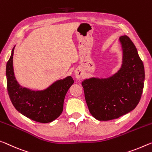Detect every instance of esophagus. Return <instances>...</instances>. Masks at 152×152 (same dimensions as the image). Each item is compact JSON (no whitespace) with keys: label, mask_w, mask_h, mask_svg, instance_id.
Returning <instances> with one entry per match:
<instances>
[{"label":"esophagus","mask_w":152,"mask_h":152,"mask_svg":"<svg viewBox=\"0 0 152 152\" xmlns=\"http://www.w3.org/2000/svg\"><path fill=\"white\" fill-rule=\"evenodd\" d=\"M75 77L77 79H80V77H81V73L79 71H77L75 72Z\"/></svg>","instance_id":"1"}]
</instances>
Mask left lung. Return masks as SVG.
I'll use <instances>...</instances> for the list:
<instances>
[{"label":"left lung","instance_id":"obj_1","mask_svg":"<svg viewBox=\"0 0 152 152\" xmlns=\"http://www.w3.org/2000/svg\"><path fill=\"white\" fill-rule=\"evenodd\" d=\"M119 40L123 50L120 69L109 77H91L81 83L89 113L98 121L118 118L132 111L143 92V62L127 36H121Z\"/></svg>","mask_w":152,"mask_h":152}]
</instances>
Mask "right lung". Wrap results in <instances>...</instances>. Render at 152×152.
<instances>
[{"mask_svg": "<svg viewBox=\"0 0 152 152\" xmlns=\"http://www.w3.org/2000/svg\"><path fill=\"white\" fill-rule=\"evenodd\" d=\"M15 46L6 66L7 90L11 102L16 110L26 117L41 123H50L63 113L64 99L74 83L73 79L68 76L54 82L44 90L34 91L22 87L14 74Z\"/></svg>", "mask_w": 152, "mask_h": 152, "instance_id": "add662e5", "label": "right lung"}]
</instances>
